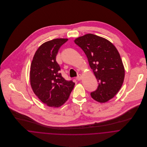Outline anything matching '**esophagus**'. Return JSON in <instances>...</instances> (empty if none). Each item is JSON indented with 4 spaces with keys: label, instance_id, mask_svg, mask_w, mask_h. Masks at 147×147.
Here are the masks:
<instances>
[{
    "label": "esophagus",
    "instance_id": "34e87169",
    "mask_svg": "<svg viewBox=\"0 0 147 147\" xmlns=\"http://www.w3.org/2000/svg\"><path fill=\"white\" fill-rule=\"evenodd\" d=\"M82 75H81V74H79V75H78L77 78H76V79H77L78 80H80L81 79H82Z\"/></svg>",
    "mask_w": 147,
    "mask_h": 147
}]
</instances>
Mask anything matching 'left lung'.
<instances>
[{
  "instance_id": "1",
  "label": "left lung",
  "mask_w": 147,
  "mask_h": 147,
  "mask_svg": "<svg viewBox=\"0 0 147 147\" xmlns=\"http://www.w3.org/2000/svg\"><path fill=\"white\" fill-rule=\"evenodd\" d=\"M84 52L89 65L99 82L92 97L99 102L112 99L119 92L125 78V68L120 54L107 39L89 34L74 40Z\"/></svg>"
}]
</instances>
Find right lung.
I'll return each instance as SVG.
<instances>
[{
    "mask_svg": "<svg viewBox=\"0 0 147 147\" xmlns=\"http://www.w3.org/2000/svg\"><path fill=\"white\" fill-rule=\"evenodd\" d=\"M68 39H54L43 43L36 50L31 65L30 83L33 92L47 106L57 108L68 99L75 83L60 73L56 55Z\"/></svg>",
    "mask_w": 147,
    "mask_h": 147,
    "instance_id": "right-lung-1",
    "label": "right lung"
}]
</instances>
